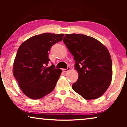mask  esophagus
I'll list each match as a JSON object with an SVG mask.
<instances>
[{"instance_id": "esophagus-1", "label": "esophagus", "mask_w": 127, "mask_h": 127, "mask_svg": "<svg viewBox=\"0 0 127 127\" xmlns=\"http://www.w3.org/2000/svg\"><path fill=\"white\" fill-rule=\"evenodd\" d=\"M70 70V66H68L67 67V69H62V71H63L64 72H67L69 70Z\"/></svg>"}]
</instances>
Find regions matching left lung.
Masks as SVG:
<instances>
[{
  "label": "left lung",
  "mask_w": 127,
  "mask_h": 127,
  "mask_svg": "<svg viewBox=\"0 0 127 127\" xmlns=\"http://www.w3.org/2000/svg\"><path fill=\"white\" fill-rule=\"evenodd\" d=\"M64 43L73 55L77 80L74 91L86 100L101 96L110 86L112 61L107 48L95 38L82 34H66Z\"/></svg>",
  "instance_id": "8db88e82"
}]
</instances>
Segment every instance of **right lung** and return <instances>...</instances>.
I'll return each mask as SVG.
<instances>
[{
  "mask_svg": "<svg viewBox=\"0 0 127 127\" xmlns=\"http://www.w3.org/2000/svg\"><path fill=\"white\" fill-rule=\"evenodd\" d=\"M64 34L45 33L32 36L19 47L13 64V75L22 93L39 99L54 89L62 73L55 66L48 67V51L63 39Z\"/></svg>",
  "mask_w": 127,
  "mask_h": 127,
  "instance_id": "obj_1",
  "label": "right lung"
}]
</instances>
